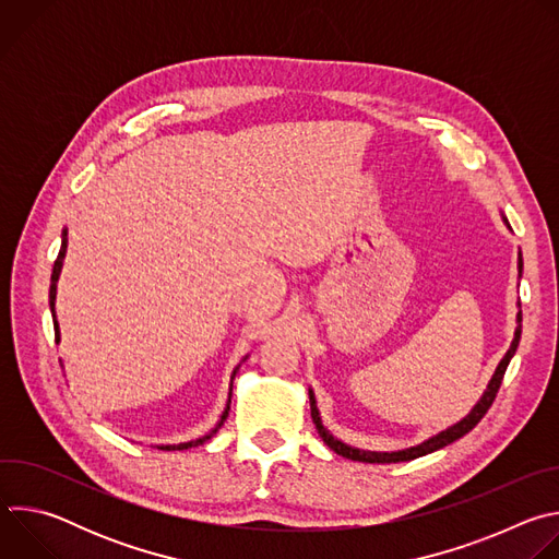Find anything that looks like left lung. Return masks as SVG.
<instances>
[{"label":"left lung","instance_id":"8db88e82","mask_svg":"<svg viewBox=\"0 0 559 559\" xmlns=\"http://www.w3.org/2000/svg\"><path fill=\"white\" fill-rule=\"evenodd\" d=\"M520 276H522V257H520ZM520 336H522V311H518V328H515V338H513V343H511V347H509L507 356L500 360V365H498V369H496V373H493V378H491V382H489V386H487L485 395L480 397V403H477V405L471 409V414H468L466 418H462L457 425L449 427L447 431H442V433H438V436L429 438L427 442H423V444H418V447H412V449H405V451H391V453L360 451V449L347 447L345 442L336 440V438H334V436H332V433H330V431L323 427V423H321V416H318V409H316L313 393L309 391L311 420H313V425H316V429H318V436H321V438H323V442H325L330 449H334L338 455H343V457H347V460L369 462V464L407 462V460H414V457L427 455V453H431V451H438V449H442V447H447V444L455 442V440H457V438H462L464 433H468V431H471V429H473L477 423H480V420L485 418V414L491 409V405H493V401H496V395H498V391H500V384H502L504 371H507V367H509V362H511V358H513V354H515V349H518V345H520Z\"/></svg>","mask_w":559,"mask_h":559}]
</instances>
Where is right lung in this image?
I'll list each match as a JSON object with an SVG mask.
<instances>
[{"instance_id": "1", "label": "right lung", "mask_w": 559, "mask_h": 559, "mask_svg": "<svg viewBox=\"0 0 559 559\" xmlns=\"http://www.w3.org/2000/svg\"><path fill=\"white\" fill-rule=\"evenodd\" d=\"M66 248H68V229H63L61 231V250H59V254H57V261H55V265H52V276H50V311H52V323H55V341L59 343V325H57V318H55V296H57V281H59V272H61V265H63V257H66ZM236 373V371H234ZM227 412H229V403H227V407H225V412H223V416H221V423L207 433V436H203V438H199V440H192V442H181V444H168V447H162V449H166V451H183V449H190V447H199V444H203L205 440H210L218 429H221V425L225 423V418H227Z\"/></svg>"}]
</instances>
